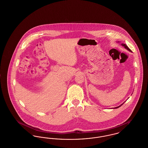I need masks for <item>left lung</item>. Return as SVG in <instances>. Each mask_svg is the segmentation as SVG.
<instances>
[{
    "instance_id": "obj_1",
    "label": "left lung",
    "mask_w": 148,
    "mask_h": 148,
    "mask_svg": "<svg viewBox=\"0 0 148 148\" xmlns=\"http://www.w3.org/2000/svg\"><path fill=\"white\" fill-rule=\"evenodd\" d=\"M121 45H122V46H123V47H124V48H125V49H127V50H129V51H132V50H131L130 49H129V48H128V47H127V45H126V44H123V43H122V44H121ZM124 103H123V104H121V105H120V106H117V107H115V109H117V108H119V107H120V106H122V105H123V104H124Z\"/></svg>"
}]
</instances>
